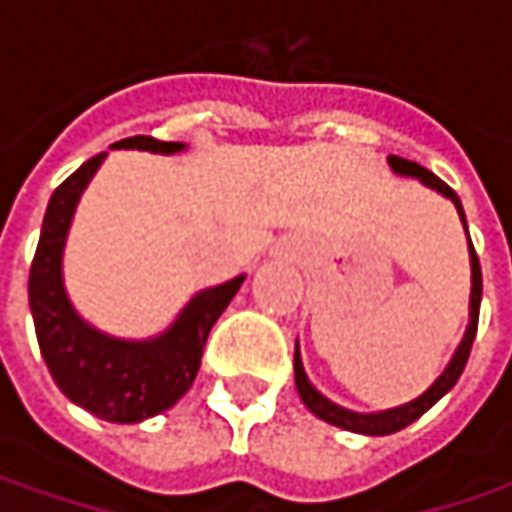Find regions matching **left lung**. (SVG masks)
<instances>
[{"mask_svg": "<svg viewBox=\"0 0 512 512\" xmlns=\"http://www.w3.org/2000/svg\"><path fill=\"white\" fill-rule=\"evenodd\" d=\"M387 165L396 176H407V179H419L424 187L442 193L444 199H450L456 205V213L462 219L464 233H467V219H464V207L456 196V190L444 185L439 176H433L430 170L410 162V159H402V156H387ZM467 247H470V322H467V330H464L462 342L456 347V353L450 356V362L442 370V376L436 382L430 384L424 390L419 399L413 402L399 404V407H390V410H379V413H356V410H347L342 404L330 402L327 396H322L305 373V364H302V353H299V342H296V356H293V373H296V390L302 396V402L310 413H316L322 422L336 424L342 430H350V433H362V436H390V433H399L402 427L413 424L419 416H424L433 404L442 399L444 393L453 390V384L459 382L462 376L464 364H467V356H470V347H473V339H476V327H479V305H482V267H479V256L473 250V242H470V233H467Z\"/></svg>", "mask_w": 512, "mask_h": 512, "instance_id": "left-lung-1", "label": "left lung"}]
</instances>
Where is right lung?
<instances>
[{"label": "right lung", "mask_w": 512, "mask_h": 512, "mask_svg": "<svg viewBox=\"0 0 512 512\" xmlns=\"http://www.w3.org/2000/svg\"><path fill=\"white\" fill-rule=\"evenodd\" d=\"M113 150H150L173 156L185 142H159L153 136H130ZM108 153L88 159L53 190L30 265L28 299L42 359L53 382L70 402L116 424L145 422L165 413L190 390L199 373L210 327L239 293L245 276L199 290L168 330L150 339H119L88 325L70 302L62 276V256L76 205L102 168Z\"/></svg>", "instance_id": "right-lung-1"}]
</instances>
